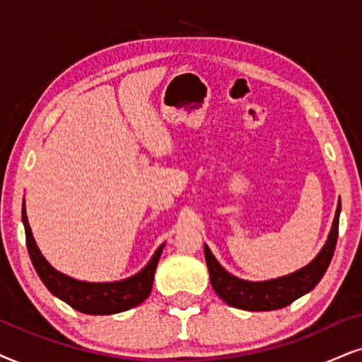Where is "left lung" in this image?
Segmentation results:
<instances>
[{
  "label": "left lung",
  "instance_id": "1",
  "mask_svg": "<svg viewBox=\"0 0 362 362\" xmlns=\"http://www.w3.org/2000/svg\"><path fill=\"white\" fill-rule=\"evenodd\" d=\"M339 212L341 200L337 205L336 217H334L331 234H329L326 245L322 247L317 257L300 271L289 274L286 277L274 279V281L249 282L234 277L217 262L209 247L205 245V262H207L210 284H212L214 291L228 305L244 310H274L292 304L300 296L313 291L326 274L332 260L334 250H336L337 234H339Z\"/></svg>",
  "mask_w": 362,
  "mask_h": 362
}]
</instances>
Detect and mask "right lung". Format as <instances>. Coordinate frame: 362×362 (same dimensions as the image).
<instances>
[{
	"instance_id": "right-lung-1",
	"label": "right lung",
	"mask_w": 362,
	"mask_h": 362,
	"mask_svg": "<svg viewBox=\"0 0 362 362\" xmlns=\"http://www.w3.org/2000/svg\"><path fill=\"white\" fill-rule=\"evenodd\" d=\"M21 218L23 223H25L26 247H28V254L35 271L38 272L40 279L48 287V291L62 300H65L73 309L93 315L117 314L141 304L152 292L155 269H157L163 245L158 247L152 260L134 277H128L120 282H81L54 271L52 265L47 262V259L41 255L40 249L36 247L33 234H31L25 204H23Z\"/></svg>"
}]
</instances>
